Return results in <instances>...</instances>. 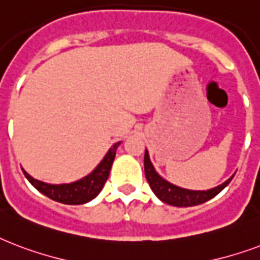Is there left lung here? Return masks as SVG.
<instances>
[{"mask_svg": "<svg viewBox=\"0 0 260 260\" xmlns=\"http://www.w3.org/2000/svg\"><path fill=\"white\" fill-rule=\"evenodd\" d=\"M144 168H145V176L148 180L149 186L152 188V191L156 194L160 201L172 205V206L179 207H187V206H195V205H201L205 203L209 199L214 198L218 192L224 190L225 187L228 186L232 178H229L228 180L220 186L210 188L207 191H194L187 190V188H182L172 184V183L167 182L166 179H162L160 175L156 172L154 167L150 162L149 158L148 150H145V158H144Z\"/></svg>", "mask_w": 260, "mask_h": 260, "instance_id": "left-lung-1", "label": "left lung"}]
</instances>
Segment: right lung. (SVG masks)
<instances>
[{
	"label": "right lung",
	"instance_id": "1",
	"mask_svg": "<svg viewBox=\"0 0 260 260\" xmlns=\"http://www.w3.org/2000/svg\"><path fill=\"white\" fill-rule=\"evenodd\" d=\"M119 145L120 142L112 145L100 164L88 176L80 179L77 182L68 183V184H48V183L36 180L25 171L23 172L32 186L50 199L65 203V205H82L96 198L99 192L102 191L104 183L108 179L110 170L115 158L116 149Z\"/></svg>",
	"mask_w": 260,
	"mask_h": 260
}]
</instances>
